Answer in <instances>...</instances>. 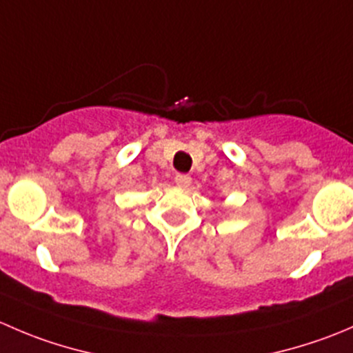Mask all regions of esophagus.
<instances>
[{
    "instance_id": "1",
    "label": "esophagus",
    "mask_w": 353,
    "mask_h": 353,
    "mask_svg": "<svg viewBox=\"0 0 353 353\" xmlns=\"http://www.w3.org/2000/svg\"><path fill=\"white\" fill-rule=\"evenodd\" d=\"M174 183L179 188H183V190H186L191 184V177L188 176V174H176V176H174Z\"/></svg>"
}]
</instances>
